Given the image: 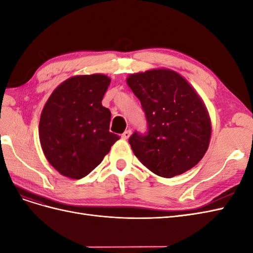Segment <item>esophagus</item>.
I'll use <instances>...</instances> for the list:
<instances>
[{
  "label": "esophagus",
  "instance_id": "obj_1",
  "mask_svg": "<svg viewBox=\"0 0 253 253\" xmlns=\"http://www.w3.org/2000/svg\"><path fill=\"white\" fill-rule=\"evenodd\" d=\"M131 134H132L131 129H126V131L124 134H122V138H124V139H127L128 137L131 136Z\"/></svg>",
  "mask_w": 253,
  "mask_h": 253
}]
</instances>
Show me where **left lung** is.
Returning <instances> with one entry per match:
<instances>
[{
    "instance_id": "obj_1",
    "label": "left lung",
    "mask_w": 253,
    "mask_h": 253,
    "mask_svg": "<svg viewBox=\"0 0 253 253\" xmlns=\"http://www.w3.org/2000/svg\"><path fill=\"white\" fill-rule=\"evenodd\" d=\"M139 99L148 131L129 137L135 156L154 174L171 178L192 169L208 150L211 121L195 89L166 68L128 76Z\"/></svg>"
}]
</instances>
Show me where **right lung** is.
<instances>
[{
    "mask_svg": "<svg viewBox=\"0 0 253 253\" xmlns=\"http://www.w3.org/2000/svg\"><path fill=\"white\" fill-rule=\"evenodd\" d=\"M111 79L75 76L52 91L41 113L39 137L45 157L66 177L80 179L100 165L119 136L111 133V112L101 101Z\"/></svg>",
    "mask_w": 253,
    "mask_h": 253,
    "instance_id": "1",
    "label": "right lung"
}]
</instances>
